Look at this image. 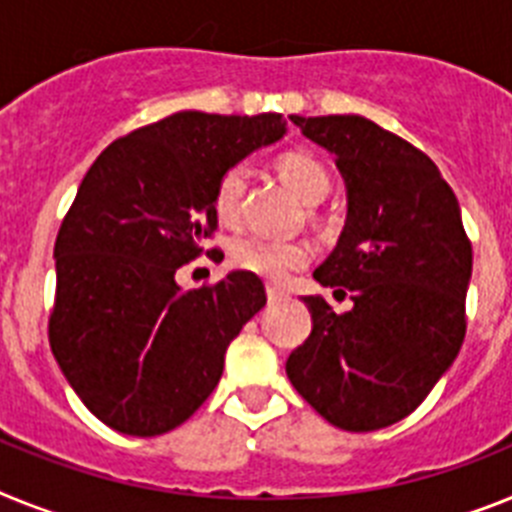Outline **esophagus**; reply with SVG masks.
<instances>
[{"label": "esophagus", "instance_id": "1", "mask_svg": "<svg viewBox=\"0 0 512 512\" xmlns=\"http://www.w3.org/2000/svg\"><path fill=\"white\" fill-rule=\"evenodd\" d=\"M288 299V293L283 291V288H275V286H268V301L270 304H281V301Z\"/></svg>", "mask_w": 512, "mask_h": 512}]
</instances>
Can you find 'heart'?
Instances as JSON below:
<instances>
[{
	"mask_svg": "<svg viewBox=\"0 0 512 512\" xmlns=\"http://www.w3.org/2000/svg\"><path fill=\"white\" fill-rule=\"evenodd\" d=\"M275 170L304 203H319L332 188L327 167L309 151H283L275 159ZM247 182H250V170L244 164H231L221 172L213 190V208L224 224H234L239 219ZM231 260L242 270L262 275L268 281H283L291 270L304 268L309 262V247L301 242H278L260 234H247L234 242Z\"/></svg>",
	"mask_w": 512,
	"mask_h": 512,
	"instance_id": "b5f03b06",
	"label": "heart"
}]
</instances>
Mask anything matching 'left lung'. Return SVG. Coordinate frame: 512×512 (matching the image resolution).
Instances as JSON below:
<instances>
[{"label":"left lung","mask_w":512,"mask_h":512,"mask_svg":"<svg viewBox=\"0 0 512 512\" xmlns=\"http://www.w3.org/2000/svg\"><path fill=\"white\" fill-rule=\"evenodd\" d=\"M293 123L335 154L348 188L345 229L314 278L348 288L353 309L304 296L314 327L286 373L335 428H389L420 407L464 342L471 242L459 201L425 151L368 118Z\"/></svg>","instance_id":"obj_1"}]
</instances>
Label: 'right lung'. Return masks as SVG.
<instances>
[{"mask_svg":"<svg viewBox=\"0 0 512 512\" xmlns=\"http://www.w3.org/2000/svg\"><path fill=\"white\" fill-rule=\"evenodd\" d=\"M286 133L281 113H175L115 139L61 221L48 342L84 407L151 438L219 384L229 342L265 306L250 270L182 291L175 273L219 226L221 172Z\"/></svg>","mask_w":512,"mask_h":512,"instance_id":"right-lung-1","label":"right lung"}]
</instances>
